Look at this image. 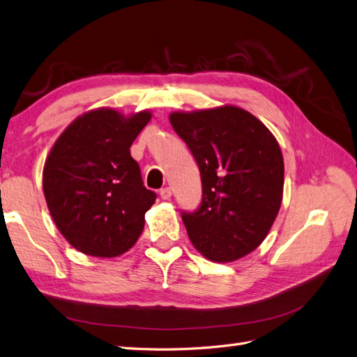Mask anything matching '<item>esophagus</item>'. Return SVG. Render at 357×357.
Here are the masks:
<instances>
[{
    "label": "esophagus",
    "mask_w": 357,
    "mask_h": 357,
    "mask_svg": "<svg viewBox=\"0 0 357 357\" xmlns=\"http://www.w3.org/2000/svg\"><path fill=\"white\" fill-rule=\"evenodd\" d=\"M159 194H160L162 199H169L172 195V190H171V188H163V189H160Z\"/></svg>",
    "instance_id": "esophagus-1"
}]
</instances>
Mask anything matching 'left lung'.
I'll return each mask as SVG.
<instances>
[{
	"label": "left lung",
	"instance_id": "8db88e82",
	"mask_svg": "<svg viewBox=\"0 0 357 357\" xmlns=\"http://www.w3.org/2000/svg\"><path fill=\"white\" fill-rule=\"evenodd\" d=\"M169 121L201 174L198 208L181 211L190 242L218 263L252 252L282 201L284 159L275 137L237 107L172 112Z\"/></svg>",
	"mask_w": 357,
	"mask_h": 357
}]
</instances>
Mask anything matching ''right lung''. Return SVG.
<instances>
[{"instance_id":"1","label":"right lung","mask_w":357,"mask_h":357,"mask_svg":"<svg viewBox=\"0 0 357 357\" xmlns=\"http://www.w3.org/2000/svg\"><path fill=\"white\" fill-rule=\"evenodd\" d=\"M150 112L124 119L96 109L76 119L56 139L43 169V192L56 228L75 249L117 257L144 229L156 194L144 186L130 146Z\"/></svg>"}]
</instances>
